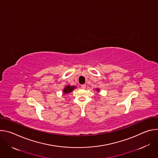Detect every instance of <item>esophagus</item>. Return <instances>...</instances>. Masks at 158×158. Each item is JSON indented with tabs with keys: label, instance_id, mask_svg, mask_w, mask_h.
Segmentation results:
<instances>
[{
	"label": "esophagus",
	"instance_id": "1",
	"mask_svg": "<svg viewBox=\"0 0 158 158\" xmlns=\"http://www.w3.org/2000/svg\"><path fill=\"white\" fill-rule=\"evenodd\" d=\"M85 87H86V84H82V85H81V88L85 89Z\"/></svg>",
	"mask_w": 158,
	"mask_h": 158
}]
</instances>
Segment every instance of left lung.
Masks as SVG:
<instances>
[{
	"label": "left lung",
	"mask_w": 158,
	"mask_h": 158,
	"mask_svg": "<svg viewBox=\"0 0 158 158\" xmlns=\"http://www.w3.org/2000/svg\"><path fill=\"white\" fill-rule=\"evenodd\" d=\"M97 91H99V89H97Z\"/></svg>",
	"instance_id": "left-lung-1"
}]
</instances>
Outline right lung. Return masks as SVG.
<instances>
[{"label": "right lung", "instance_id": "1", "mask_svg": "<svg viewBox=\"0 0 158 158\" xmlns=\"http://www.w3.org/2000/svg\"><path fill=\"white\" fill-rule=\"evenodd\" d=\"M75 86L74 85H73V86H71V85H67L63 90V92H64V94H67V93H70L71 92H72L73 90L75 89Z\"/></svg>", "mask_w": 158, "mask_h": 158}]
</instances>
